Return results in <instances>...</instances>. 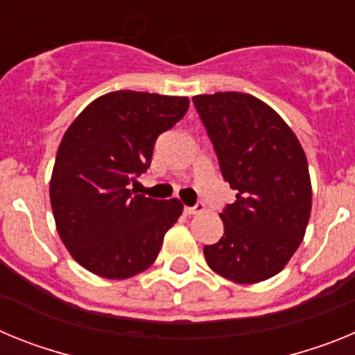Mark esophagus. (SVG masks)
Returning a JSON list of instances; mask_svg holds the SVG:
<instances>
[{"instance_id": "esophagus-1", "label": "esophagus", "mask_w": 355, "mask_h": 355, "mask_svg": "<svg viewBox=\"0 0 355 355\" xmlns=\"http://www.w3.org/2000/svg\"><path fill=\"white\" fill-rule=\"evenodd\" d=\"M205 211V205H196V206H184V213L187 215H197V213Z\"/></svg>"}]
</instances>
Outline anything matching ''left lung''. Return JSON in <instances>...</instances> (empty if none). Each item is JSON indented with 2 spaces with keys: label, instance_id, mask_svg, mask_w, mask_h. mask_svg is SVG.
<instances>
[{
  "label": "left lung",
  "instance_id": "1",
  "mask_svg": "<svg viewBox=\"0 0 355 355\" xmlns=\"http://www.w3.org/2000/svg\"><path fill=\"white\" fill-rule=\"evenodd\" d=\"M236 200L220 213L224 236L205 247L208 266L238 284L261 283L290 261L311 215L306 153L281 115L258 97H193Z\"/></svg>",
  "mask_w": 355,
  "mask_h": 355
}]
</instances>
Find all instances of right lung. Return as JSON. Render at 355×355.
<instances>
[{
	"label": "right lung",
	"mask_w": 355,
	"mask_h": 355,
	"mask_svg": "<svg viewBox=\"0 0 355 355\" xmlns=\"http://www.w3.org/2000/svg\"><path fill=\"white\" fill-rule=\"evenodd\" d=\"M188 97L117 90L97 97L65 131L49 183L56 231L92 274L147 270L183 205L128 188L147 171L155 142L187 114Z\"/></svg>",
	"instance_id": "obj_1"
}]
</instances>
